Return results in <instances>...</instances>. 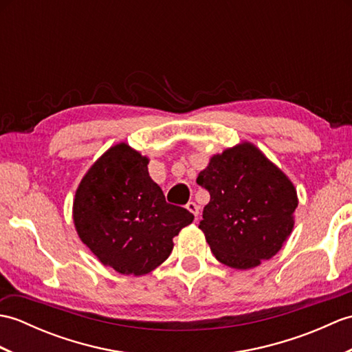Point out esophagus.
I'll return each instance as SVG.
<instances>
[{"instance_id": "esophagus-1", "label": "esophagus", "mask_w": 352, "mask_h": 352, "mask_svg": "<svg viewBox=\"0 0 352 352\" xmlns=\"http://www.w3.org/2000/svg\"><path fill=\"white\" fill-rule=\"evenodd\" d=\"M186 208H188V210L193 214V216H195V219L198 218V213H199V208H198V206L195 204V203H193V201H189V203L188 204H186Z\"/></svg>"}]
</instances>
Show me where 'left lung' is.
<instances>
[{
	"mask_svg": "<svg viewBox=\"0 0 352 352\" xmlns=\"http://www.w3.org/2000/svg\"><path fill=\"white\" fill-rule=\"evenodd\" d=\"M197 183L210 193L199 228L221 263L250 269L280 251L294 228V184L256 146L212 157Z\"/></svg>",
	"mask_w": 352,
	"mask_h": 352,
	"instance_id": "8db88e82",
	"label": "left lung"
}]
</instances>
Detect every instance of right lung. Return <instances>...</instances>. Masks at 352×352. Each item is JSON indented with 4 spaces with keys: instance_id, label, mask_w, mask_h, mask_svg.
Returning <instances> with one entry per match:
<instances>
[{
    "instance_id": "add662e5",
    "label": "right lung",
    "mask_w": 352,
    "mask_h": 352,
    "mask_svg": "<svg viewBox=\"0 0 352 352\" xmlns=\"http://www.w3.org/2000/svg\"><path fill=\"white\" fill-rule=\"evenodd\" d=\"M193 221L166 203L148 174V159L119 144L87 170L74 201L77 233L102 265L124 275L151 272L174 248L172 239Z\"/></svg>"
}]
</instances>
